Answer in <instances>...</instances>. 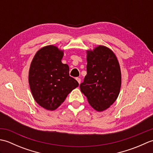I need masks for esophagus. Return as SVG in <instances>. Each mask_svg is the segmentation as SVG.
Instances as JSON below:
<instances>
[{"mask_svg": "<svg viewBox=\"0 0 153 153\" xmlns=\"http://www.w3.org/2000/svg\"><path fill=\"white\" fill-rule=\"evenodd\" d=\"M76 80L77 81V82L79 83V84H80V83H81V79L79 78V77H77V78H76Z\"/></svg>", "mask_w": 153, "mask_h": 153, "instance_id": "esophagus-1", "label": "esophagus"}]
</instances>
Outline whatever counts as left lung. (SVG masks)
Returning <instances> with one entry per match:
<instances>
[{"mask_svg": "<svg viewBox=\"0 0 153 153\" xmlns=\"http://www.w3.org/2000/svg\"><path fill=\"white\" fill-rule=\"evenodd\" d=\"M87 75L79 87L90 105L103 111L118 98L121 87V71L116 55L105 46L87 51Z\"/></svg>", "mask_w": 153, "mask_h": 153, "instance_id": "8db88e82", "label": "left lung"}]
</instances>
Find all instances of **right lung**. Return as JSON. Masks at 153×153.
Masks as SVG:
<instances>
[{"label": "right lung", "instance_id": "right-lung-1", "mask_svg": "<svg viewBox=\"0 0 153 153\" xmlns=\"http://www.w3.org/2000/svg\"><path fill=\"white\" fill-rule=\"evenodd\" d=\"M63 52L53 46L39 50L31 62L29 83L34 99L49 110L56 109L79 83L69 75V66L61 62Z\"/></svg>", "mask_w": 153, "mask_h": 153}]
</instances>
